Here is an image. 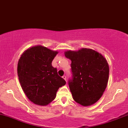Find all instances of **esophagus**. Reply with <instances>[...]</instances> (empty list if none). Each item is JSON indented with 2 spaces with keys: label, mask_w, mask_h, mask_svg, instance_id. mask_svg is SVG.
<instances>
[{
  "label": "esophagus",
  "mask_w": 128,
  "mask_h": 128,
  "mask_svg": "<svg viewBox=\"0 0 128 128\" xmlns=\"http://www.w3.org/2000/svg\"><path fill=\"white\" fill-rule=\"evenodd\" d=\"M62 78H64V79L65 80V81H66V76H64H64H62Z\"/></svg>",
  "instance_id": "1"
}]
</instances>
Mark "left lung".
Listing matches in <instances>:
<instances>
[{"mask_svg":"<svg viewBox=\"0 0 128 128\" xmlns=\"http://www.w3.org/2000/svg\"><path fill=\"white\" fill-rule=\"evenodd\" d=\"M64 55L72 61V77L68 84L74 100L83 106L94 104L102 96L108 83L109 66L106 59L87 48L66 51Z\"/></svg>","mask_w":128,"mask_h":128,"instance_id":"obj_1","label":"left lung"}]
</instances>
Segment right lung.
<instances>
[{
	"mask_svg": "<svg viewBox=\"0 0 128 128\" xmlns=\"http://www.w3.org/2000/svg\"><path fill=\"white\" fill-rule=\"evenodd\" d=\"M57 54L46 47L36 46L26 50L19 59L17 73L21 86L34 104H50L55 98L59 87L66 84L52 65Z\"/></svg>",
	"mask_w": 128,
	"mask_h": 128,
	"instance_id": "obj_1",
	"label": "right lung"
}]
</instances>
